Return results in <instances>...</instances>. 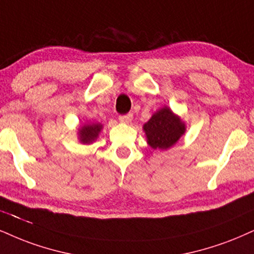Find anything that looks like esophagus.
Here are the masks:
<instances>
[{
	"label": "esophagus",
	"mask_w": 254,
	"mask_h": 254,
	"mask_svg": "<svg viewBox=\"0 0 254 254\" xmlns=\"http://www.w3.org/2000/svg\"><path fill=\"white\" fill-rule=\"evenodd\" d=\"M133 119V114L132 113H128V114H124V115H120L119 117V120L121 122H124V124H129L130 121H132Z\"/></svg>",
	"instance_id": "34e87169"
}]
</instances>
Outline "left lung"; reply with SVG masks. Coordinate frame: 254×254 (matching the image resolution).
<instances>
[{"label":"left lung","mask_w":254,"mask_h":254,"mask_svg":"<svg viewBox=\"0 0 254 254\" xmlns=\"http://www.w3.org/2000/svg\"><path fill=\"white\" fill-rule=\"evenodd\" d=\"M143 130L152 148L167 149L185 133V125L170 108L165 107L153 114L143 126Z\"/></svg>","instance_id":"obj_1"}]
</instances>
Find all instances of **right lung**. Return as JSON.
Returning <instances> with one entry per match:
<instances>
[{
    "label": "right lung",
    "mask_w": 254,
    "mask_h": 254,
    "mask_svg": "<svg viewBox=\"0 0 254 254\" xmlns=\"http://www.w3.org/2000/svg\"><path fill=\"white\" fill-rule=\"evenodd\" d=\"M102 126L100 124H93L83 126L80 129V140L83 143H90L96 139L99 135L100 130H101Z\"/></svg>",
    "instance_id": "add662e5"
}]
</instances>
